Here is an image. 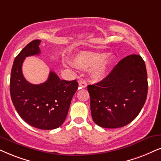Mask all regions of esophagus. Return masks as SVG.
Listing matches in <instances>:
<instances>
[{"label":"esophagus","instance_id":"1","mask_svg":"<svg viewBox=\"0 0 161 161\" xmlns=\"http://www.w3.org/2000/svg\"><path fill=\"white\" fill-rule=\"evenodd\" d=\"M79 88H85V87H87V82L84 80L79 81Z\"/></svg>","mask_w":161,"mask_h":161}]
</instances>
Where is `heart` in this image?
Instances as JSON below:
<instances>
[{
	"mask_svg": "<svg viewBox=\"0 0 161 161\" xmlns=\"http://www.w3.org/2000/svg\"><path fill=\"white\" fill-rule=\"evenodd\" d=\"M113 57L105 53L82 52L73 58V64L79 69L85 70L91 68V77L95 80H101L107 74L112 64Z\"/></svg>",
	"mask_w": 161,
	"mask_h": 161,
	"instance_id": "1",
	"label": "heart"
}]
</instances>
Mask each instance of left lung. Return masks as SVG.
<instances>
[{"mask_svg":"<svg viewBox=\"0 0 161 161\" xmlns=\"http://www.w3.org/2000/svg\"><path fill=\"white\" fill-rule=\"evenodd\" d=\"M91 111L94 123L103 128L125 126L137 117L148 93L145 62L139 55L119 61L103 80L89 85Z\"/></svg>","mask_w":161,"mask_h":161,"instance_id":"8db88e82","label":"left lung"}]
</instances>
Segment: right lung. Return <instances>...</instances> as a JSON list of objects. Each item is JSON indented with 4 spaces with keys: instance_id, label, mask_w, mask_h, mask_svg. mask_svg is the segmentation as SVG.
<instances>
[{
    "instance_id": "obj_1",
    "label": "right lung",
    "mask_w": 161,
    "mask_h": 161,
    "mask_svg": "<svg viewBox=\"0 0 161 161\" xmlns=\"http://www.w3.org/2000/svg\"><path fill=\"white\" fill-rule=\"evenodd\" d=\"M40 40L30 42L15 57L10 77V95L20 117L29 125L39 129L60 127L68 115L71 99L78 89L76 80H61L50 71L47 80L33 85L22 74L26 57L41 53Z\"/></svg>"
}]
</instances>
